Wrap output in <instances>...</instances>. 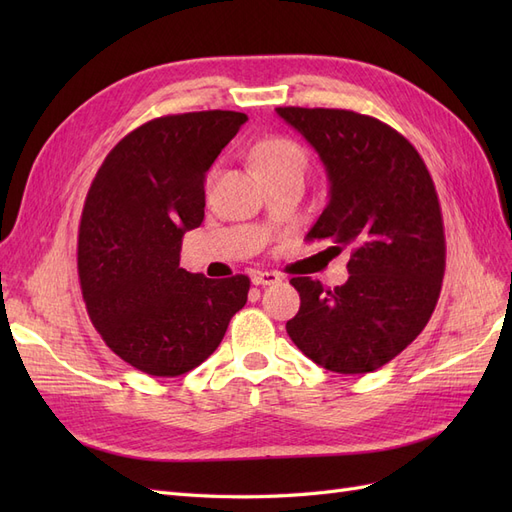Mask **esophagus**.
Segmentation results:
<instances>
[{
	"instance_id": "esophagus-1",
	"label": "esophagus",
	"mask_w": 512,
	"mask_h": 512,
	"mask_svg": "<svg viewBox=\"0 0 512 512\" xmlns=\"http://www.w3.org/2000/svg\"><path fill=\"white\" fill-rule=\"evenodd\" d=\"M282 277L277 273H271V271H258L252 275V284L254 286H275L280 284Z\"/></svg>"
}]
</instances>
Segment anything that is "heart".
I'll list each match as a JSON object with an SVG mask.
<instances>
[{
    "mask_svg": "<svg viewBox=\"0 0 512 512\" xmlns=\"http://www.w3.org/2000/svg\"><path fill=\"white\" fill-rule=\"evenodd\" d=\"M252 162L260 175L284 168H305V151L292 138L267 136L252 147Z\"/></svg>",
    "mask_w": 512,
    "mask_h": 512,
    "instance_id": "1",
    "label": "heart"
}]
</instances>
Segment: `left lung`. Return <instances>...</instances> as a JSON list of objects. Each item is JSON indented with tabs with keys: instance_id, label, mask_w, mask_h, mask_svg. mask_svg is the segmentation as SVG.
I'll return each mask as SVG.
<instances>
[{
	"instance_id": "obj_1",
	"label": "left lung",
	"mask_w": 512,
	"mask_h": 512,
	"mask_svg": "<svg viewBox=\"0 0 512 512\" xmlns=\"http://www.w3.org/2000/svg\"><path fill=\"white\" fill-rule=\"evenodd\" d=\"M277 115L318 151L331 181L305 241L350 250L344 286L292 277L301 307L286 331L335 374L376 371L414 342L440 297L446 241L436 185L408 138L376 117L301 106Z\"/></svg>"
}]
</instances>
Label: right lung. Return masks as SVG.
<instances>
[{"label": "right lung", "instance_id": "obj_1", "mask_svg": "<svg viewBox=\"0 0 512 512\" xmlns=\"http://www.w3.org/2000/svg\"><path fill=\"white\" fill-rule=\"evenodd\" d=\"M247 121L235 111L164 115L111 149L79 226L87 314L119 359L175 378L220 346L250 277L209 280L179 267L181 241L205 218V173Z\"/></svg>", "mask_w": 512, "mask_h": 512}]
</instances>
